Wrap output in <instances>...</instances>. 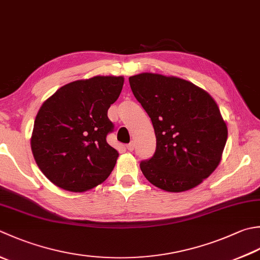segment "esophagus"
<instances>
[{
    "instance_id": "esophagus-1",
    "label": "esophagus",
    "mask_w": 260,
    "mask_h": 260,
    "mask_svg": "<svg viewBox=\"0 0 260 260\" xmlns=\"http://www.w3.org/2000/svg\"><path fill=\"white\" fill-rule=\"evenodd\" d=\"M134 147H135V144H134V142H131L129 144H127V150L128 151H133L134 150Z\"/></svg>"
}]
</instances>
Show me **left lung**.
<instances>
[{
    "instance_id": "left-lung-1",
    "label": "left lung",
    "mask_w": 260,
    "mask_h": 260,
    "mask_svg": "<svg viewBox=\"0 0 260 260\" xmlns=\"http://www.w3.org/2000/svg\"><path fill=\"white\" fill-rule=\"evenodd\" d=\"M129 85L152 120L156 149L140 167L152 185L170 192L189 190L216 169L228 127L214 99L189 81L141 73Z\"/></svg>"
}]
</instances>
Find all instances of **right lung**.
<instances>
[{"label": "right lung", "instance_id": "obj_1", "mask_svg": "<svg viewBox=\"0 0 260 260\" xmlns=\"http://www.w3.org/2000/svg\"><path fill=\"white\" fill-rule=\"evenodd\" d=\"M123 76H94L65 84L36 116L31 150L36 164L62 189L81 192L105 181L118 152L107 143L114 129L108 109L118 99Z\"/></svg>", "mask_w": 260, "mask_h": 260}]
</instances>
